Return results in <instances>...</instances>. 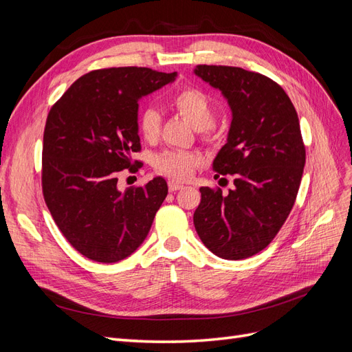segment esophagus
Listing matches in <instances>:
<instances>
[{
    "instance_id": "34e87169",
    "label": "esophagus",
    "mask_w": 352,
    "mask_h": 352,
    "mask_svg": "<svg viewBox=\"0 0 352 352\" xmlns=\"http://www.w3.org/2000/svg\"><path fill=\"white\" fill-rule=\"evenodd\" d=\"M180 189H184V185H180V184H177V182H168V190L170 192H177V190H180Z\"/></svg>"
}]
</instances>
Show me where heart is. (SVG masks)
I'll list each match as a JSON object with an SVG mask.
<instances>
[{
  "instance_id": "b5f03b06",
  "label": "heart",
  "mask_w": 352,
  "mask_h": 352,
  "mask_svg": "<svg viewBox=\"0 0 352 352\" xmlns=\"http://www.w3.org/2000/svg\"><path fill=\"white\" fill-rule=\"evenodd\" d=\"M172 109L197 131H207L214 124L216 110L208 95L197 88L177 92L170 101ZM162 127V117L154 109H145L140 117V132L145 141H155ZM199 163L197 155L180 151H167L155 158L157 172L173 179L188 180Z\"/></svg>"
}]
</instances>
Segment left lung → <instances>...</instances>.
I'll use <instances>...</instances> for the list:
<instances>
[{
	"label": "left lung",
	"instance_id": "8db88e82",
	"mask_svg": "<svg viewBox=\"0 0 352 352\" xmlns=\"http://www.w3.org/2000/svg\"><path fill=\"white\" fill-rule=\"evenodd\" d=\"M194 73L228 100L232 122L212 172L232 175L235 185L228 195L199 188L195 230L217 257L248 258L273 241L294 207L305 164L300 120L286 92L260 73L207 65Z\"/></svg>",
	"mask_w": 352,
	"mask_h": 352
}]
</instances>
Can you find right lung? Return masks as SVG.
<instances>
[{"label":"right lung","instance_id":"1","mask_svg":"<svg viewBox=\"0 0 352 352\" xmlns=\"http://www.w3.org/2000/svg\"><path fill=\"white\" fill-rule=\"evenodd\" d=\"M177 73L148 67L94 70L74 82L48 113L42 145V190L65 238L98 263L124 260L141 247L167 197L157 176L146 185L117 188L141 150L140 100Z\"/></svg>","mask_w":352,"mask_h":352}]
</instances>
